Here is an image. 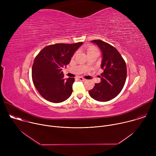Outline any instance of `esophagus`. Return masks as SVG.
<instances>
[{
  "label": "esophagus",
  "instance_id": "34e87169",
  "mask_svg": "<svg viewBox=\"0 0 156 156\" xmlns=\"http://www.w3.org/2000/svg\"><path fill=\"white\" fill-rule=\"evenodd\" d=\"M78 79L79 80H80V81H86V79H84V78H83V77H78Z\"/></svg>",
  "mask_w": 156,
  "mask_h": 156
}]
</instances>
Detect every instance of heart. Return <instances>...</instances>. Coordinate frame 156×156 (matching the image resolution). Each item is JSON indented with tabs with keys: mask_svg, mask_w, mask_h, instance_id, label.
Masks as SVG:
<instances>
[{
	"mask_svg": "<svg viewBox=\"0 0 156 156\" xmlns=\"http://www.w3.org/2000/svg\"><path fill=\"white\" fill-rule=\"evenodd\" d=\"M99 52V51H98V49L97 48H96L95 47H93V46L90 47L87 49V54L91 53V52Z\"/></svg>",
	"mask_w": 156,
	"mask_h": 156,
	"instance_id": "heart-1",
	"label": "heart"
}]
</instances>
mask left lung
<instances>
[{"label":"left lung","mask_w":156,"mask_h":156,"mask_svg":"<svg viewBox=\"0 0 156 156\" xmlns=\"http://www.w3.org/2000/svg\"><path fill=\"white\" fill-rule=\"evenodd\" d=\"M101 50L102 60L101 82L89 91L90 96L100 102L115 98L122 90L126 79V63L119 52L112 45L99 39L93 40Z\"/></svg>","instance_id":"left-lung-1"}]
</instances>
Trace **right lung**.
I'll list each match as a JSON object with an SVG mask.
<instances>
[{
	"mask_svg": "<svg viewBox=\"0 0 156 156\" xmlns=\"http://www.w3.org/2000/svg\"><path fill=\"white\" fill-rule=\"evenodd\" d=\"M83 42L57 43L43 48L36 56L32 66L34 86L44 99L55 103L67 99L73 92L74 78L63 79L62 68L68 65Z\"/></svg>",
	"mask_w": 156,
	"mask_h": 156,
	"instance_id": "right-lung-1",
	"label": "right lung"
}]
</instances>
